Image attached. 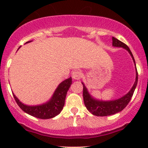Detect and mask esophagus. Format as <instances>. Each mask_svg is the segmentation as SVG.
Here are the masks:
<instances>
[{
  "label": "esophagus",
  "instance_id": "obj_1",
  "mask_svg": "<svg viewBox=\"0 0 148 148\" xmlns=\"http://www.w3.org/2000/svg\"><path fill=\"white\" fill-rule=\"evenodd\" d=\"M73 79L76 80H79L82 78V72L79 70H75L72 73Z\"/></svg>",
  "mask_w": 148,
  "mask_h": 148
}]
</instances>
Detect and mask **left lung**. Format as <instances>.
<instances>
[{"instance_id": "left-lung-1", "label": "left lung", "mask_w": 148, "mask_h": 148, "mask_svg": "<svg viewBox=\"0 0 148 148\" xmlns=\"http://www.w3.org/2000/svg\"><path fill=\"white\" fill-rule=\"evenodd\" d=\"M112 45L114 46H117V47H122L124 49H127L128 52L130 53L131 56H132V59L134 61V63L135 64V61L133 57V55H132L130 49H129V47L125 43L122 42V41H120V40L114 38V37H112ZM135 66H136V64H135ZM138 73L136 68V80H135V82L131 90L126 95L122 97L120 99H116V100L114 101H110V102H103V101H98L93 99L90 96V95L88 93L87 89H86V88L85 87V86L82 83L83 98L85 107H86V109L92 114L96 116H99V117L112 115V114H114L116 113L119 112H121L122 110H124V108L126 107V106L127 105L128 103L130 101L131 98H132V95H133L134 92H135L137 84H138Z\"/></svg>"}]
</instances>
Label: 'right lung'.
<instances>
[{
	"label": "right lung",
	"mask_w": 148,
	"mask_h": 148,
	"mask_svg": "<svg viewBox=\"0 0 148 148\" xmlns=\"http://www.w3.org/2000/svg\"><path fill=\"white\" fill-rule=\"evenodd\" d=\"M28 42H30V41H28ZM71 82H72L71 77H69L62 82L58 86L51 100L42 105L33 106V107L25 105L22 104L14 95H13L18 105L23 112L37 118L44 119V120L51 119L59 114L63 110L67 91L69 89Z\"/></svg>",
	"instance_id": "obj_1"
}]
</instances>
